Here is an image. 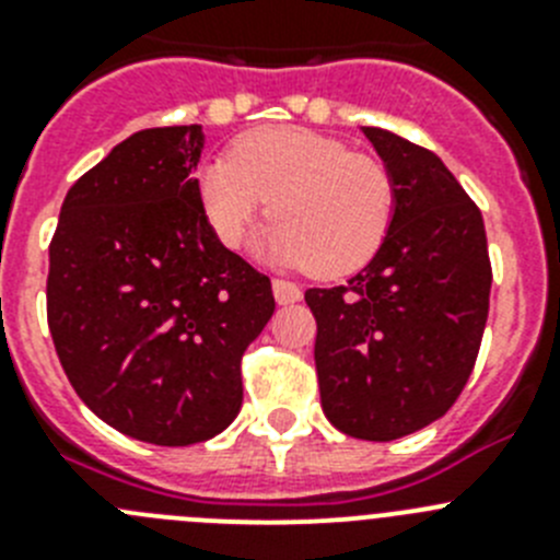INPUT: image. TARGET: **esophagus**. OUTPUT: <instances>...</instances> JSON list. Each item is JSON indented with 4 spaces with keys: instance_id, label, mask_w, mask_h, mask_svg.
<instances>
[{
    "instance_id": "1",
    "label": "esophagus",
    "mask_w": 560,
    "mask_h": 560,
    "mask_svg": "<svg viewBox=\"0 0 560 560\" xmlns=\"http://www.w3.org/2000/svg\"><path fill=\"white\" fill-rule=\"evenodd\" d=\"M271 289H275V300L280 305H291V303H296L300 296H303L300 285L289 283V280H275V283H271Z\"/></svg>"
}]
</instances>
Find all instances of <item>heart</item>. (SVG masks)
<instances>
[{"instance_id": "obj_1", "label": "heart", "mask_w": 560, "mask_h": 560, "mask_svg": "<svg viewBox=\"0 0 560 560\" xmlns=\"http://www.w3.org/2000/svg\"><path fill=\"white\" fill-rule=\"evenodd\" d=\"M199 201L230 249L244 244L271 201L277 221L264 237L271 260L345 277L368 266L387 241L395 179L384 162L334 137L294 126L257 128L232 145V156L201 167Z\"/></svg>"}]
</instances>
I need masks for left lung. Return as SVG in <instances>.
Listing matches in <instances>:
<instances>
[{"mask_svg": "<svg viewBox=\"0 0 560 560\" xmlns=\"http://www.w3.org/2000/svg\"><path fill=\"white\" fill-rule=\"evenodd\" d=\"M395 179L387 241L350 283L308 289L325 418L387 443L454 407L491 303L482 212L427 148L364 128Z\"/></svg>", "mask_w": 560, "mask_h": 560, "instance_id": "left-lung-1", "label": "left lung"}]
</instances>
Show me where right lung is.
<instances>
[{
	"label": "right lung",
	"mask_w": 560,
	"mask_h": 560,
	"mask_svg": "<svg viewBox=\"0 0 560 560\" xmlns=\"http://www.w3.org/2000/svg\"><path fill=\"white\" fill-rule=\"evenodd\" d=\"M201 126L145 128L69 187L49 241L47 325L78 398L117 432L192 446L244 400L241 359L271 280L199 201Z\"/></svg>",
	"instance_id": "add662e5"
}]
</instances>
